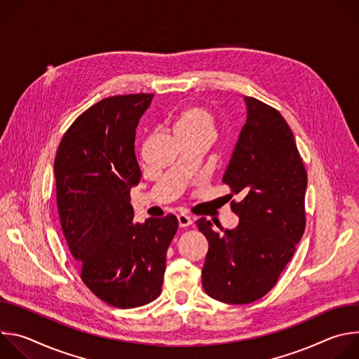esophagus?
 Segmentation results:
<instances>
[{
  "mask_svg": "<svg viewBox=\"0 0 359 359\" xmlns=\"http://www.w3.org/2000/svg\"><path fill=\"white\" fill-rule=\"evenodd\" d=\"M177 222H179V227H183V229L189 227L193 223V220L186 215H177Z\"/></svg>",
  "mask_w": 359,
  "mask_h": 359,
  "instance_id": "obj_1",
  "label": "esophagus"
}]
</instances>
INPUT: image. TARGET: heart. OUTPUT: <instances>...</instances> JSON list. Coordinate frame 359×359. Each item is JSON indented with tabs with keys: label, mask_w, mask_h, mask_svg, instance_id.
I'll return each mask as SVG.
<instances>
[{
	"label": "heart",
	"mask_w": 359,
	"mask_h": 359,
	"mask_svg": "<svg viewBox=\"0 0 359 359\" xmlns=\"http://www.w3.org/2000/svg\"><path fill=\"white\" fill-rule=\"evenodd\" d=\"M177 133H215V118L204 108L193 107L184 109L176 122Z\"/></svg>",
	"instance_id": "1"
}]
</instances>
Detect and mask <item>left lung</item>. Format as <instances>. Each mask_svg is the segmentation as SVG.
<instances>
[{
    "label": "left lung",
    "mask_w": 359,
    "mask_h": 359,
    "mask_svg": "<svg viewBox=\"0 0 359 359\" xmlns=\"http://www.w3.org/2000/svg\"><path fill=\"white\" fill-rule=\"evenodd\" d=\"M247 115L223 176L241 193L231 210L236 229H214L204 217L197 227L209 241L201 284L212 298L250 304L264 297L291 260L305 227L306 172L294 135L278 111L244 96Z\"/></svg>",
    "instance_id": "1"
}]
</instances>
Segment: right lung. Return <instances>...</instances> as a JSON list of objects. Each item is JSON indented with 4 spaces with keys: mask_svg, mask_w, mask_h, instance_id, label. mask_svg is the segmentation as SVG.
Returning a JSON list of instances; mask_svg holds the SVG:
<instances>
[{
    "mask_svg": "<svg viewBox=\"0 0 359 359\" xmlns=\"http://www.w3.org/2000/svg\"><path fill=\"white\" fill-rule=\"evenodd\" d=\"M151 99L136 93L99 100L67 130L54 163L60 220L81 278L118 309L159 297L177 231L173 215L133 222L130 189L142 176L135 136Z\"/></svg>",
    "mask_w": 359,
    "mask_h": 359,
    "instance_id": "obj_1",
    "label": "right lung"
}]
</instances>
